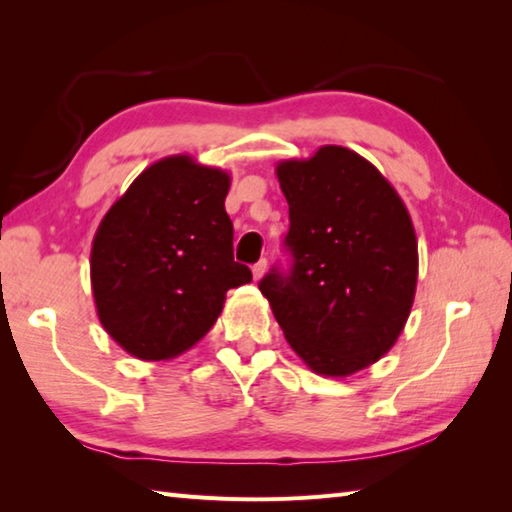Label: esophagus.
Returning <instances> with one entry per match:
<instances>
[{"instance_id":"obj_1","label":"esophagus","mask_w":512,"mask_h":512,"mask_svg":"<svg viewBox=\"0 0 512 512\" xmlns=\"http://www.w3.org/2000/svg\"><path fill=\"white\" fill-rule=\"evenodd\" d=\"M266 268H268V262H266V259H259V262L253 266V277H255V281H259V279L264 277Z\"/></svg>"}]
</instances>
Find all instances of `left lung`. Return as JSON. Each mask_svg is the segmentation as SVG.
Returning <instances> with one entry per match:
<instances>
[{"label": "left lung", "mask_w": 512, "mask_h": 512, "mask_svg": "<svg viewBox=\"0 0 512 512\" xmlns=\"http://www.w3.org/2000/svg\"><path fill=\"white\" fill-rule=\"evenodd\" d=\"M288 200L292 257L259 281L303 363L350 376L396 343L418 281V242L407 206L356 151L325 145L277 165Z\"/></svg>", "instance_id": "1"}]
</instances>
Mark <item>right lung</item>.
I'll use <instances>...</instances> for the list:
<instances>
[{
	"label": "right lung",
	"instance_id": "right-lung-1",
	"mask_svg": "<svg viewBox=\"0 0 512 512\" xmlns=\"http://www.w3.org/2000/svg\"><path fill=\"white\" fill-rule=\"evenodd\" d=\"M222 169L169 156L105 213L92 242V292L107 334L136 358L167 361L213 328L226 292L253 279L233 259Z\"/></svg>",
	"mask_w": 512,
	"mask_h": 512
}]
</instances>
